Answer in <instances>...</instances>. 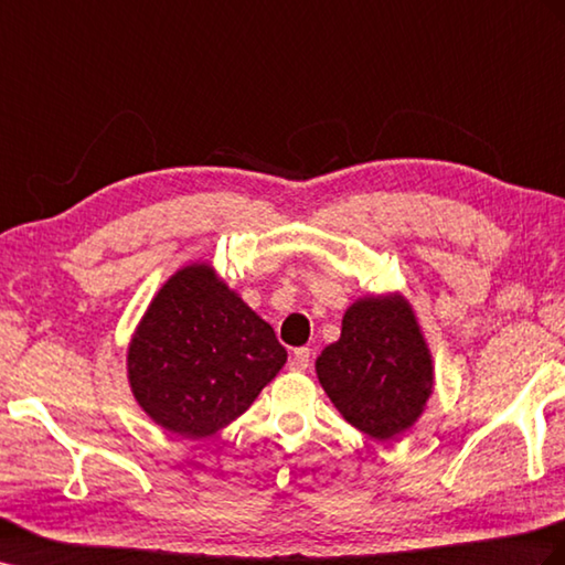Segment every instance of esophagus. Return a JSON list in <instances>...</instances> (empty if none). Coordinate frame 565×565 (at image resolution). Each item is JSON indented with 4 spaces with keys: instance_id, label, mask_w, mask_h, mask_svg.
Returning a JSON list of instances; mask_svg holds the SVG:
<instances>
[{
    "instance_id": "34e87169",
    "label": "esophagus",
    "mask_w": 565,
    "mask_h": 565,
    "mask_svg": "<svg viewBox=\"0 0 565 565\" xmlns=\"http://www.w3.org/2000/svg\"><path fill=\"white\" fill-rule=\"evenodd\" d=\"M309 363H311V352L307 347H301V349H295V354L289 356V371H295V373H303L309 369Z\"/></svg>"
}]
</instances>
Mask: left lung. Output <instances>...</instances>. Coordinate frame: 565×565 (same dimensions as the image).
Instances as JSON below:
<instances>
[{"label": "left lung", "mask_w": 565, "mask_h": 565, "mask_svg": "<svg viewBox=\"0 0 565 565\" xmlns=\"http://www.w3.org/2000/svg\"><path fill=\"white\" fill-rule=\"evenodd\" d=\"M318 383L347 423L377 441L414 425L433 394V356L402 295L356 299L316 359Z\"/></svg>", "instance_id": "obj_1"}]
</instances>
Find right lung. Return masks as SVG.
Instances as JSON below:
<instances>
[{
    "label": "right lung",
    "mask_w": 565,
    "mask_h": 565,
    "mask_svg": "<svg viewBox=\"0 0 565 565\" xmlns=\"http://www.w3.org/2000/svg\"><path fill=\"white\" fill-rule=\"evenodd\" d=\"M285 347L209 264H190L151 299L128 347L135 402L161 428L202 439L252 406Z\"/></svg>",
    "instance_id": "1"
}]
</instances>
